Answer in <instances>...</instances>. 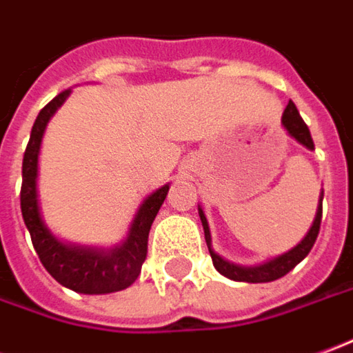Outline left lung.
Wrapping results in <instances>:
<instances>
[{"instance_id":"left-lung-1","label":"left lung","mask_w":353,"mask_h":353,"mask_svg":"<svg viewBox=\"0 0 353 353\" xmlns=\"http://www.w3.org/2000/svg\"><path fill=\"white\" fill-rule=\"evenodd\" d=\"M283 125L284 128L288 130V134L296 138L300 144H303L307 150H315L313 145V138L310 134V128L303 123V119L298 113V109L294 105V101H288V105L284 109L283 113ZM200 219L201 225H203V232H205V242H208L209 254H211V259H213V265L217 269L219 273L225 274L232 281H238V283H271V281H276L281 279L286 273H290L296 265L302 261L305 255L310 254L311 248L315 244V240L319 236V228H321V219H323V196H321L319 208H317V215H315V221L311 225L310 232L305 234L302 242L296 248H292L290 252L274 257L267 263L259 265V267H240V265L230 263V261H225L221 255H217L213 250H211V232H209L208 219L203 215V211L200 209Z\"/></svg>"}]
</instances>
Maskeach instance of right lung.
Wrapping results in <instances>:
<instances>
[{"label": "right lung", "instance_id": "add662e5", "mask_svg": "<svg viewBox=\"0 0 353 353\" xmlns=\"http://www.w3.org/2000/svg\"><path fill=\"white\" fill-rule=\"evenodd\" d=\"M70 90H65L51 99L43 107L34 121L30 140L24 150L23 157V186H21V211L24 225L30 232L32 246L46 271L63 286L80 294H109L125 290L134 283L142 271V263L148 255V236L157 211L165 201L169 192V184L155 190L142 203L130 227L128 236L123 246L98 252L90 248L67 246L51 234L43 225L38 208V192H36V176H38V153L42 144L43 130L57 111L63 105Z\"/></svg>", "mask_w": 353, "mask_h": 353}]
</instances>
